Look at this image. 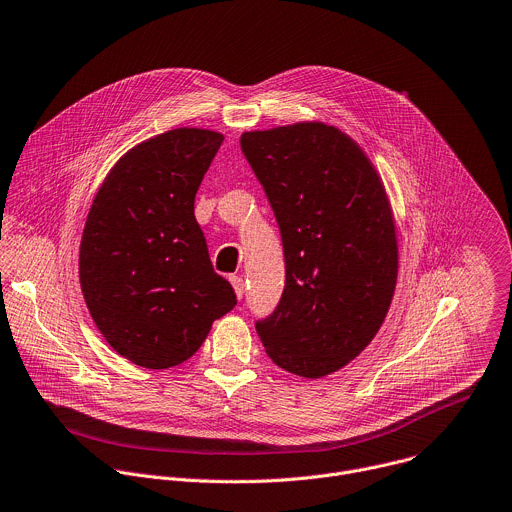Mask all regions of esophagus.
Returning <instances> with one entry per match:
<instances>
[{"mask_svg":"<svg viewBox=\"0 0 512 512\" xmlns=\"http://www.w3.org/2000/svg\"><path fill=\"white\" fill-rule=\"evenodd\" d=\"M229 281H231V285H233V289H235V295L241 299L243 293H245V283H243V279L237 277V275H231Z\"/></svg>","mask_w":512,"mask_h":512,"instance_id":"obj_1","label":"esophagus"}]
</instances>
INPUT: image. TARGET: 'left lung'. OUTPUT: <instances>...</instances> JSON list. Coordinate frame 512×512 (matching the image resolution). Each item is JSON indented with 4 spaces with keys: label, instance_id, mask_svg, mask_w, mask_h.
I'll return each mask as SVG.
<instances>
[{
    "label": "left lung",
    "instance_id": "left-lung-1",
    "mask_svg": "<svg viewBox=\"0 0 512 512\" xmlns=\"http://www.w3.org/2000/svg\"><path fill=\"white\" fill-rule=\"evenodd\" d=\"M275 213L285 289L257 321L267 356L301 378L358 358L382 327L398 279V237L384 183L335 126L295 122L241 134Z\"/></svg>",
    "mask_w": 512,
    "mask_h": 512
}]
</instances>
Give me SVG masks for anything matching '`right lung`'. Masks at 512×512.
Returning a JSON list of instances; mask_svg holds the SVG:
<instances>
[{
	"label": "right lung",
	"mask_w": 512,
	"mask_h": 512,
	"mask_svg": "<svg viewBox=\"0 0 512 512\" xmlns=\"http://www.w3.org/2000/svg\"><path fill=\"white\" fill-rule=\"evenodd\" d=\"M223 134L175 128L130 148L98 189L80 243V287L116 354L148 370L187 362L237 305L215 273L195 195Z\"/></svg>",
	"instance_id": "right-lung-1"
}]
</instances>
